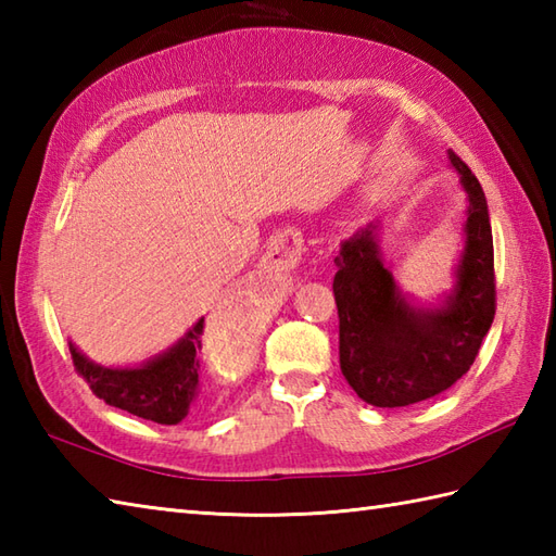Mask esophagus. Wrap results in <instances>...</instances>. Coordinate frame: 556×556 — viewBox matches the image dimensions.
<instances>
[{"label":"esophagus","instance_id":"esophagus-1","mask_svg":"<svg viewBox=\"0 0 556 556\" xmlns=\"http://www.w3.org/2000/svg\"><path fill=\"white\" fill-rule=\"evenodd\" d=\"M269 265H277V267H285V263H287V255L279 251V248H271L269 251Z\"/></svg>","mask_w":556,"mask_h":556}]
</instances>
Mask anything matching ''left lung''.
I'll return each instance as SVG.
<instances>
[{
	"mask_svg": "<svg viewBox=\"0 0 556 556\" xmlns=\"http://www.w3.org/2000/svg\"><path fill=\"white\" fill-rule=\"evenodd\" d=\"M448 160L468 193L466 248L456 289L440 311H413L399 296L370 229L344 241L337 257L339 365L365 404L410 406L442 394L473 365L497 311L494 248L485 193L456 152Z\"/></svg>",
	"mask_w": 556,
	"mask_h": 556,
	"instance_id": "1",
	"label": "left lung"
}]
</instances>
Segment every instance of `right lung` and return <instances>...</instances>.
<instances>
[{"label": "right lung", "mask_w": 556, "mask_h": 556, "mask_svg": "<svg viewBox=\"0 0 556 556\" xmlns=\"http://www.w3.org/2000/svg\"><path fill=\"white\" fill-rule=\"evenodd\" d=\"M205 320H198L179 344L164 356L150 361L143 368L112 370L83 358L80 353L68 346L71 361L76 372L92 389V394L104 404L134 413L160 425H176L188 416L198 389V358L195 353L203 349Z\"/></svg>", "instance_id": "obj_1"}]
</instances>
